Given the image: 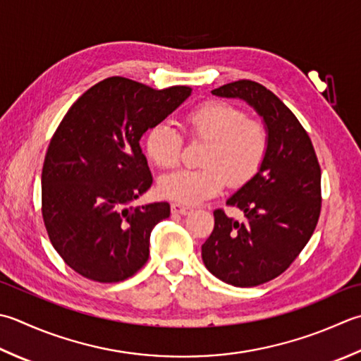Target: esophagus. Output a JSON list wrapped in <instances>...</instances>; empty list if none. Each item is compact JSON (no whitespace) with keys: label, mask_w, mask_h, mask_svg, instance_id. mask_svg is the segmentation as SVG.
I'll return each mask as SVG.
<instances>
[{"label":"esophagus","mask_w":361,"mask_h":361,"mask_svg":"<svg viewBox=\"0 0 361 361\" xmlns=\"http://www.w3.org/2000/svg\"><path fill=\"white\" fill-rule=\"evenodd\" d=\"M192 208L186 207V204H181V203H172V213L173 214H181V216H186L189 214Z\"/></svg>","instance_id":"esophagus-1"}]
</instances>
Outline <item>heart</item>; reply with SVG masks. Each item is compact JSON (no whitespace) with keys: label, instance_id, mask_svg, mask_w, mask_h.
Wrapping results in <instances>:
<instances>
[{"label":"heart","instance_id":"obj_1","mask_svg":"<svg viewBox=\"0 0 361 361\" xmlns=\"http://www.w3.org/2000/svg\"><path fill=\"white\" fill-rule=\"evenodd\" d=\"M189 139L204 142L200 169L180 171L161 178L158 190L164 199L199 203L221 192L225 181L241 186L259 171L269 148V131L261 120L225 102H207L189 111L185 120ZM147 154L161 169L178 166L183 137L171 123L152 126L145 137Z\"/></svg>","mask_w":361,"mask_h":361}]
</instances>
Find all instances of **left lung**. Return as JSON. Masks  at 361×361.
<instances>
[{"label": "left lung", "instance_id": "left-lung-1", "mask_svg": "<svg viewBox=\"0 0 361 361\" xmlns=\"http://www.w3.org/2000/svg\"><path fill=\"white\" fill-rule=\"evenodd\" d=\"M213 94L253 106L269 131V148L257 175L227 200L244 219L216 209L202 258L225 283L258 286L283 274L313 235L322 202L319 161L298 117L263 84L239 80Z\"/></svg>", "mask_w": 361, "mask_h": 361}]
</instances>
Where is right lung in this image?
<instances>
[{"label":"right lung","mask_w":361,"mask_h":361,"mask_svg":"<svg viewBox=\"0 0 361 361\" xmlns=\"http://www.w3.org/2000/svg\"><path fill=\"white\" fill-rule=\"evenodd\" d=\"M190 92L106 78L54 131L42 169V217L56 252L82 277L117 283L147 263L152 230L171 216V204L131 207L153 183L139 140Z\"/></svg>","instance_id":"add662e5"}]
</instances>
